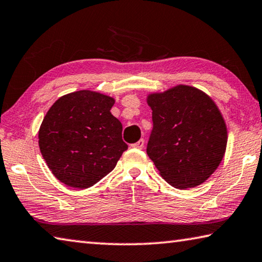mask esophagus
Listing matches in <instances>:
<instances>
[{"mask_svg":"<svg viewBox=\"0 0 262 262\" xmlns=\"http://www.w3.org/2000/svg\"><path fill=\"white\" fill-rule=\"evenodd\" d=\"M132 147L135 149H143L144 148V140L141 139L140 141H137L136 143H133Z\"/></svg>","mask_w":262,"mask_h":262,"instance_id":"esophagus-1","label":"esophagus"}]
</instances>
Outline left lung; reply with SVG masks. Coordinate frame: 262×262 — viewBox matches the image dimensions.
<instances>
[{
  "label": "left lung",
  "mask_w": 262,
  "mask_h": 262,
  "mask_svg": "<svg viewBox=\"0 0 262 262\" xmlns=\"http://www.w3.org/2000/svg\"><path fill=\"white\" fill-rule=\"evenodd\" d=\"M154 128L147 154L164 179L179 189L201 185L224 157L228 129L215 101L199 89L179 84L151 92Z\"/></svg>",
  "instance_id": "1"
}]
</instances>
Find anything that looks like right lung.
Wrapping results in <instances>:
<instances>
[{
  "mask_svg": "<svg viewBox=\"0 0 262 262\" xmlns=\"http://www.w3.org/2000/svg\"><path fill=\"white\" fill-rule=\"evenodd\" d=\"M114 98L79 90L60 97L39 128V148L57 180L89 188L107 176L128 145L122 125L111 113Z\"/></svg>",
  "mask_w": 262,
  "mask_h": 262,
  "instance_id": "obj_1",
  "label": "right lung"
}]
</instances>
